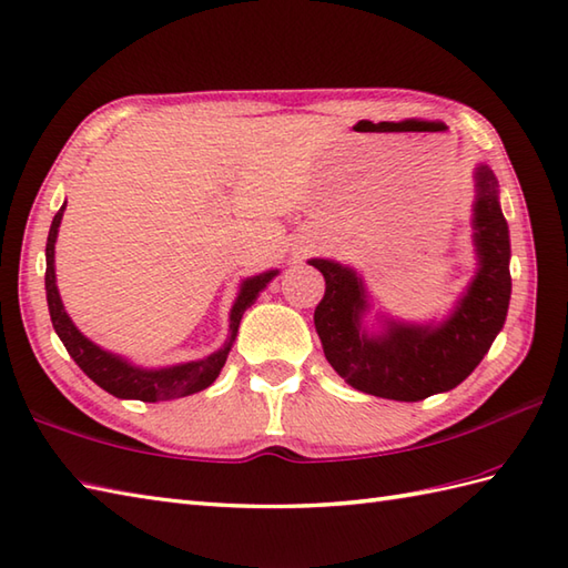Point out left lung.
Masks as SVG:
<instances>
[{
  "label": "left lung",
  "mask_w": 568,
  "mask_h": 568,
  "mask_svg": "<svg viewBox=\"0 0 568 568\" xmlns=\"http://www.w3.org/2000/svg\"><path fill=\"white\" fill-rule=\"evenodd\" d=\"M474 251L476 275L442 322L385 317L368 332V291L354 268L332 258L307 263L324 275V297L315 310V329L332 368L352 388L417 403L466 381L484 361L508 317L510 232L498 197V178L480 163L474 171Z\"/></svg>",
  "instance_id": "obj_1"
}]
</instances>
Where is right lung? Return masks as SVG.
Listing matches in <instances>:
<instances>
[{
	"instance_id": "right-lung-1",
	"label": "right lung",
	"mask_w": 568,
	"mask_h": 568,
	"mask_svg": "<svg viewBox=\"0 0 568 568\" xmlns=\"http://www.w3.org/2000/svg\"><path fill=\"white\" fill-rule=\"evenodd\" d=\"M65 202L63 207L58 210L53 216L51 232H48L45 241V300H48V312H51L53 329L60 336V342L68 348L72 361L88 373V378L100 385L114 397H122V400H143V403H159V400H175V397H185L192 393H200L220 376V371L226 364V356L232 352L236 342L239 324L244 312L256 303V297L268 287V283L277 275V271H265L258 275L244 277L239 285V295L229 312V334L226 342L216 348L214 354L187 361V364H175V366H163V368H143L131 364L124 356L104 352L102 346L90 342L75 324H72L70 315L63 307V300H60L58 285H55V239H58V226L63 220Z\"/></svg>"
}]
</instances>
